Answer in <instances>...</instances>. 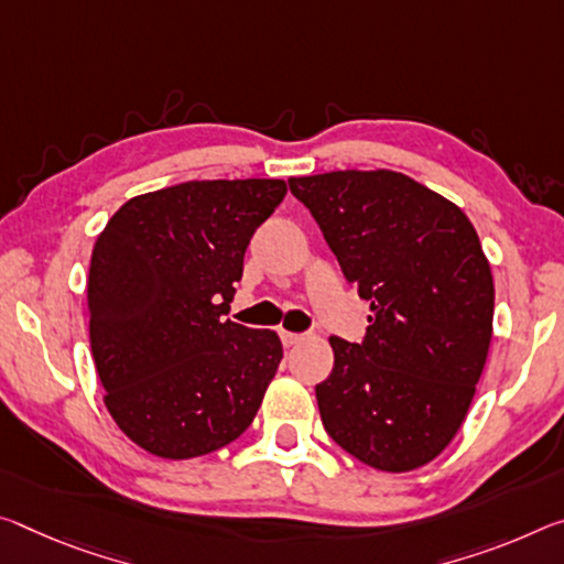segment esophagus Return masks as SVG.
Instances as JSON below:
<instances>
[{
	"label": "esophagus",
	"instance_id": "34e87169",
	"mask_svg": "<svg viewBox=\"0 0 564 564\" xmlns=\"http://www.w3.org/2000/svg\"><path fill=\"white\" fill-rule=\"evenodd\" d=\"M303 334H293V330H281V341H283V346H296V344H301L303 341Z\"/></svg>",
	"mask_w": 564,
	"mask_h": 564
}]
</instances>
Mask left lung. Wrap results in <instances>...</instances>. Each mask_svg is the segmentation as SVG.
<instances>
[{
    "instance_id": "obj_1",
    "label": "left lung",
    "mask_w": 564,
    "mask_h": 564,
    "mask_svg": "<svg viewBox=\"0 0 564 564\" xmlns=\"http://www.w3.org/2000/svg\"><path fill=\"white\" fill-rule=\"evenodd\" d=\"M289 185L371 303L361 344L328 338L321 422L373 469L424 467L457 436L487 364L495 281L477 230L459 205L394 170H336Z\"/></svg>"
}]
</instances>
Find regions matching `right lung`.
Returning a JSON list of instances; mask_svg holds the SVG:
<instances>
[{"instance_id":"add662e5","label":"right lung","mask_w":564,"mask_h":564,"mask_svg":"<svg viewBox=\"0 0 564 564\" xmlns=\"http://www.w3.org/2000/svg\"><path fill=\"white\" fill-rule=\"evenodd\" d=\"M283 181H191L135 195L95 240L89 346L105 406L163 459L236 442L283 359L275 330L223 318Z\"/></svg>"}]
</instances>
